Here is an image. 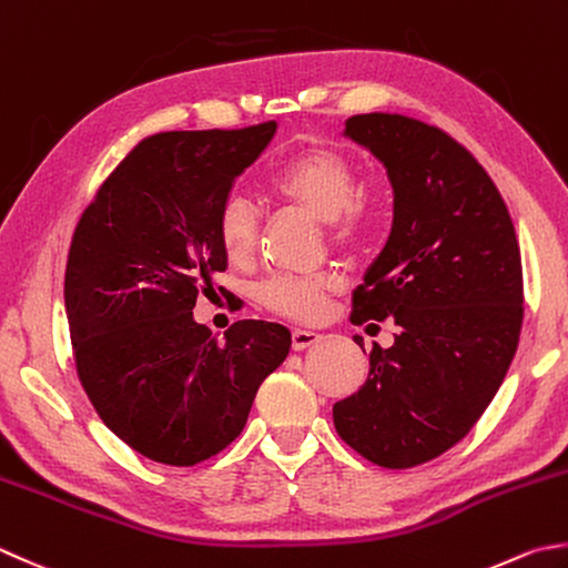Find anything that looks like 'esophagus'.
<instances>
[{
  "label": "esophagus",
  "instance_id": "1",
  "mask_svg": "<svg viewBox=\"0 0 568 568\" xmlns=\"http://www.w3.org/2000/svg\"><path fill=\"white\" fill-rule=\"evenodd\" d=\"M321 341V334L316 331H308V328H294L292 331V346L294 351H304V348H312Z\"/></svg>",
  "mask_w": 568,
  "mask_h": 568
}]
</instances>
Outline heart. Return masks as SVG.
<instances>
[{"mask_svg": "<svg viewBox=\"0 0 568 568\" xmlns=\"http://www.w3.org/2000/svg\"><path fill=\"white\" fill-rule=\"evenodd\" d=\"M270 192L304 210L326 227L338 244H356L381 220V197L373 190L356 187V165L334 145L312 143L286 155L270 178ZM217 240L234 264L250 262L260 244V215L244 197H227L217 215ZM341 282L331 274L318 276H270L256 286V302L270 312L308 321L324 314L331 294Z\"/></svg>", "mask_w": 568, "mask_h": 568, "instance_id": "heart-1", "label": "heart"}]
</instances>
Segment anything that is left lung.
<instances>
[{
  "mask_svg": "<svg viewBox=\"0 0 568 568\" xmlns=\"http://www.w3.org/2000/svg\"><path fill=\"white\" fill-rule=\"evenodd\" d=\"M344 135L393 187L390 234L351 321L393 318L395 341L373 346L368 378L334 405V425L371 463L405 469L463 440L505 381L524 316L519 244L485 168L440 128L363 113Z\"/></svg>",
  "mask_w": 568,
  "mask_h": 568,
  "instance_id": "8db88e82",
  "label": "left lung"
}]
</instances>
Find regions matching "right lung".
<instances>
[{
	"label": "right lung",
	"instance_id": "add662e5",
	"mask_svg": "<svg viewBox=\"0 0 568 568\" xmlns=\"http://www.w3.org/2000/svg\"><path fill=\"white\" fill-rule=\"evenodd\" d=\"M274 133L270 121L145 138L73 232L63 302L81 385L105 427L153 463L224 450L292 348L280 324L244 318L220 341L192 316L227 270L222 202Z\"/></svg>",
	"mask_w": 568,
	"mask_h": 568
}]
</instances>
